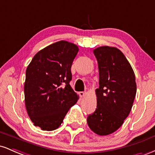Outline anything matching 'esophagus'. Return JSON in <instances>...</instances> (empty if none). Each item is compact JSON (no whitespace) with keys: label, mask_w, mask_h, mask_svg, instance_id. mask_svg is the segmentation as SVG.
Returning a JSON list of instances; mask_svg holds the SVG:
<instances>
[{"label":"esophagus","mask_w":155,"mask_h":155,"mask_svg":"<svg viewBox=\"0 0 155 155\" xmlns=\"http://www.w3.org/2000/svg\"><path fill=\"white\" fill-rule=\"evenodd\" d=\"M86 94H87V92H79V96L81 97H84L85 95H86Z\"/></svg>","instance_id":"1"}]
</instances>
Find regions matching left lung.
I'll use <instances>...</instances> for the list:
<instances>
[{"instance_id": "obj_1", "label": "left lung", "mask_w": 155, "mask_h": 155, "mask_svg": "<svg viewBox=\"0 0 155 155\" xmlns=\"http://www.w3.org/2000/svg\"><path fill=\"white\" fill-rule=\"evenodd\" d=\"M93 53L98 64L99 88L95 90L97 108L87 122L96 134L107 136L120 128L131 111L136 77L128 60L117 48L100 47Z\"/></svg>"}]
</instances>
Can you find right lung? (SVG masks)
I'll return each instance as SVG.
<instances>
[{
	"mask_svg": "<svg viewBox=\"0 0 155 155\" xmlns=\"http://www.w3.org/2000/svg\"><path fill=\"white\" fill-rule=\"evenodd\" d=\"M76 44L60 41L38 51L26 69L25 102L33 124L42 130L60 127L79 95L70 85Z\"/></svg>",
	"mask_w": 155,
	"mask_h": 155,
	"instance_id": "1",
	"label": "right lung"
}]
</instances>
